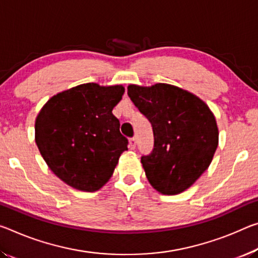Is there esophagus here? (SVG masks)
I'll list each match as a JSON object with an SVG mask.
<instances>
[{
    "label": "esophagus",
    "instance_id": "34e87169",
    "mask_svg": "<svg viewBox=\"0 0 258 258\" xmlns=\"http://www.w3.org/2000/svg\"><path fill=\"white\" fill-rule=\"evenodd\" d=\"M136 147H137V139L136 138L130 139V148L134 150V149H136Z\"/></svg>",
    "mask_w": 258,
    "mask_h": 258
}]
</instances>
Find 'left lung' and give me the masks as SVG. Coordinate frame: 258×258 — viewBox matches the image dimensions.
<instances>
[{"mask_svg": "<svg viewBox=\"0 0 258 258\" xmlns=\"http://www.w3.org/2000/svg\"><path fill=\"white\" fill-rule=\"evenodd\" d=\"M127 94L153 126L154 149L141 157L147 179L163 195L182 193L214 158L219 137L214 113L200 97L173 85H128Z\"/></svg>", "mask_w": 258, "mask_h": 258, "instance_id": "obj_1", "label": "left lung"}]
</instances>
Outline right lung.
Instances as JSON below:
<instances>
[{
	"mask_svg": "<svg viewBox=\"0 0 258 258\" xmlns=\"http://www.w3.org/2000/svg\"><path fill=\"white\" fill-rule=\"evenodd\" d=\"M121 85L83 84L56 94L35 119V142L52 172L72 188L96 191L109 181L127 139L112 109Z\"/></svg>",
	"mask_w": 258,
	"mask_h": 258,
	"instance_id": "1",
	"label": "right lung"
}]
</instances>
